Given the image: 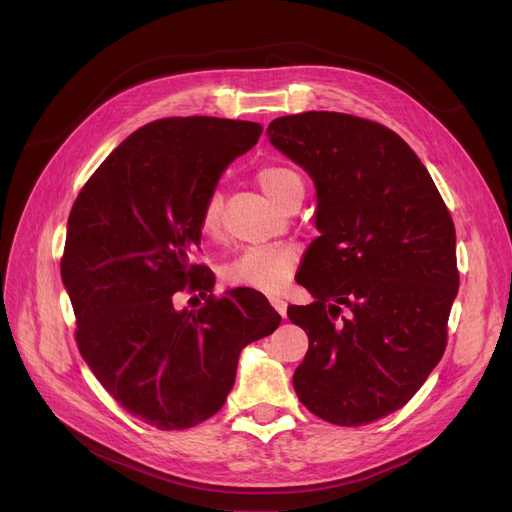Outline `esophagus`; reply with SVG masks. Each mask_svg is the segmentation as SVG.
<instances>
[{
  "mask_svg": "<svg viewBox=\"0 0 512 512\" xmlns=\"http://www.w3.org/2000/svg\"><path fill=\"white\" fill-rule=\"evenodd\" d=\"M270 303H272V307H274L282 317H286V301H282V299H278V297H272Z\"/></svg>",
  "mask_w": 512,
  "mask_h": 512,
  "instance_id": "1",
  "label": "esophagus"
}]
</instances>
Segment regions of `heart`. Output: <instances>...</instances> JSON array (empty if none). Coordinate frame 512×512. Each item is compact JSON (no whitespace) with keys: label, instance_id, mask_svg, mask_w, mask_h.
Instances as JSON below:
<instances>
[{"label":"heart","instance_id":"1","mask_svg":"<svg viewBox=\"0 0 512 512\" xmlns=\"http://www.w3.org/2000/svg\"><path fill=\"white\" fill-rule=\"evenodd\" d=\"M255 178L263 191L284 207L292 205L297 199L303 201L305 180L290 166H284V164L261 166ZM222 209H224V195L220 188L215 186L207 193L199 211V226L205 236H215L220 232ZM294 267H297V253L292 249L249 247L222 265V278L230 286L278 292L288 282Z\"/></svg>","mask_w":512,"mask_h":512}]
</instances>
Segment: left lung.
<instances>
[{
  "label": "left lung",
  "mask_w": 512,
  "mask_h": 512,
  "mask_svg": "<svg viewBox=\"0 0 512 512\" xmlns=\"http://www.w3.org/2000/svg\"><path fill=\"white\" fill-rule=\"evenodd\" d=\"M267 134L317 188L321 236L299 280L315 301L288 307L309 336L294 390L324 421L367 425L405 407L446 351L459 292L450 211L415 151L380 122L305 112Z\"/></svg>",
  "instance_id": "8db88e82"
}]
</instances>
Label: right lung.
I'll return each instance as SVG.
<instances>
[{"label":"right lung","instance_id":"obj_1","mask_svg":"<svg viewBox=\"0 0 512 512\" xmlns=\"http://www.w3.org/2000/svg\"><path fill=\"white\" fill-rule=\"evenodd\" d=\"M261 132L211 116L145 124L105 157L70 211L60 270L78 351L120 407L164 432L218 413L242 346L280 326L257 292L174 307L178 292L213 288V274L193 261L199 211Z\"/></svg>","mask_w":512,"mask_h":512}]
</instances>
